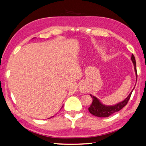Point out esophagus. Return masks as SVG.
<instances>
[{
  "instance_id": "obj_1",
  "label": "esophagus",
  "mask_w": 146,
  "mask_h": 146,
  "mask_svg": "<svg viewBox=\"0 0 146 146\" xmlns=\"http://www.w3.org/2000/svg\"><path fill=\"white\" fill-rule=\"evenodd\" d=\"M80 90H81L82 91H83V92H84V91H85V90H84V89L83 88V87H81V88H80Z\"/></svg>"
}]
</instances>
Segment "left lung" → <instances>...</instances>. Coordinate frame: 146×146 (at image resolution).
I'll return each mask as SVG.
<instances>
[{
	"label": "left lung",
	"mask_w": 146,
	"mask_h": 146,
	"mask_svg": "<svg viewBox=\"0 0 146 146\" xmlns=\"http://www.w3.org/2000/svg\"><path fill=\"white\" fill-rule=\"evenodd\" d=\"M131 59L133 63L135 71L137 78L136 61H135V59L134 55L133 54L131 55ZM133 89L132 90V91L129 93L128 96L127 97L124 101L117 103V104H116L115 105H112V106H107V105H103L97 98H96L94 96H92L91 94H90V96H91V98H92V102L91 106H90L89 108H88L89 112L93 115L97 116V117H108V116L113 114V113H115L116 112H118V111L121 110L124 107H125V106L127 105V103H128L129 98H130L131 93L132 92H133Z\"/></svg>",
	"instance_id": "left-lung-1"
}]
</instances>
